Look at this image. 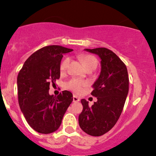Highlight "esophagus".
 <instances>
[{"label": "esophagus", "mask_w": 156, "mask_h": 156, "mask_svg": "<svg viewBox=\"0 0 156 156\" xmlns=\"http://www.w3.org/2000/svg\"><path fill=\"white\" fill-rule=\"evenodd\" d=\"M80 101V98L76 95H73V102H79Z\"/></svg>", "instance_id": "34e87169"}]
</instances>
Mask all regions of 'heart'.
Wrapping results in <instances>:
<instances>
[{
  "label": "heart",
  "mask_w": 156,
  "mask_h": 156,
  "mask_svg": "<svg viewBox=\"0 0 156 156\" xmlns=\"http://www.w3.org/2000/svg\"><path fill=\"white\" fill-rule=\"evenodd\" d=\"M82 62L86 68L90 67H97V59L94 57L89 54H83L81 57ZM69 59L68 57H65L62 59L59 65V70L61 72H64L66 70L67 65H68ZM87 82L83 80L77 79V78H72V79L67 82L65 86L68 89L72 90L73 91L76 93H79L83 90V88L87 86Z\"/></svg>",
  "instance_id": "obj_1"
}]
</instances>
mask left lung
<instances>
[{"label": "left lung", "instance_id": "1", "mask_svg": "<svg viewBox=\"0 0 156 156\" xmlns=\"http://www.w3.org/2000/svg\"><path fill=\"white\" fill-rule=\"evenodd\" d=\"M85 51L99 56L101 72L93 84L91 92L97 101L89 107V102L81 99L83 108L78 122L84 132L99 136L109 132L121 115L129 92L128 71L121 59L108 48H86Z\"/></svg>", "mask_w": 156, "mask_h": 156}]
</instances>
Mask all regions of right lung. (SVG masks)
<instances>
[{"label":"right lung","mask_w":156,"mask_h":156,"mask_svg":"<svg viewBox=\"0 0 156 156\" xmlns=\"http://www.w3.org/2000/svg\"><path fill=\"white\" fill-rule=\"evenodd\" d=\"M73 49L57 45L34 52L24 63L17 76L18 101L28 124L41 134H50L60 126L73 94L63 91L57 97L48 94L50 83L60 77L63 54Z\"/></svg>","instance_id":"obj_1"}]
</instances>
